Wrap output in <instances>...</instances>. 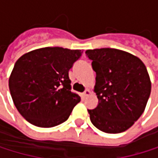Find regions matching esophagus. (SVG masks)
Segmentation results:
<instances>
[{
  "label": "esophagus",
  "instance_id": "esophagus-1",
  "mask_svg": "<svg viewBox=\"0 0 158 158\" xmlns=\"http://www.w3.org/2000/svg\"><path fill=\"white\" fill-rule=\"evenodd\" d=\"M89 94H90V91H89L88 89H86V90L84 91V92L82 93V96H83V97H86V96H88Z\"/></svg>",
  "mask_w": 158,
  "mask_h": 158
}]
</instances>
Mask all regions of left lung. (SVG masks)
Returning a JSON list of instances; mask_svg holds the SVG:
<instances>
[{"mask_svg":"<svg viewBox=\"0 0 158 158\" xmlns=\"http://www.w3.org/2000/svg\"><path fill=\"white\" fill-rule=\"evenodd\" d=\"M96 72L98 104L88 110L91 122L107 134L128 130L143 114L151 94L144 63L132 54L114 48L87 50Z\"/></svg>","mask_w":158,"mask_h":158,"instance_id":"obj_1","label":"left lung"}]
</instances>
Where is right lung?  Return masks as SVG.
<instances>
[{
    "mask_svg": "<svg viewBox=\"0 0 158 158\" xmlns=\"http://www.w3.org/2000/svg\"><path fill=\"white\" fill-rule=\"evenodd\" d=\"M81 50L44 47L23 55L14 65L9 90L14 104L31 124L50 128L68 119L81 97L71 92L69 70Z\"/></svg>",
    "mask_w": 158,
    "mask_h": 158,
    "instance_id": "add662e5",
    "label": "right lung"
}]
</instances>
